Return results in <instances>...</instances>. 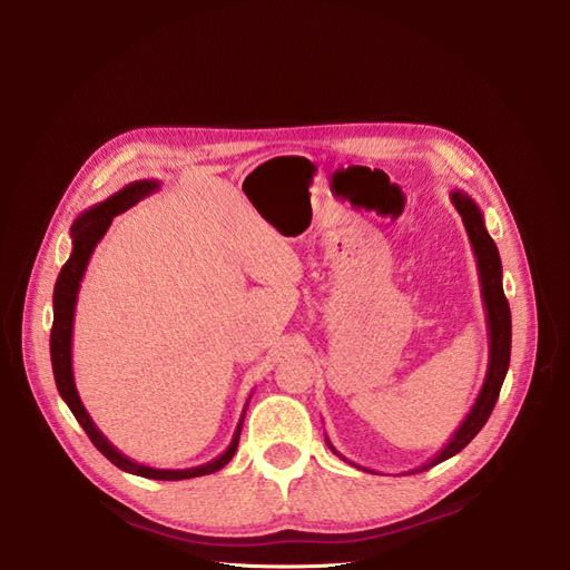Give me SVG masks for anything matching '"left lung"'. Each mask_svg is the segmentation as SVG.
Instances as JSON below:
<instances>
[{
  "label": "left lung",
  "instance_id": "obj_1",
  "mask_svg": "<svg viewBox=\"0 0 570 570\" xmlns=\"http://www.w3.org/2000/svg\"><path fill=\"white\" fill-rule=\"evenodd\" d=\"M450 197L463 220L465 233H469L471 247L475 254L482 304H485V318H488L490 361H488L485 383H482L480 394H478L475 404L471 406L469 416L463 419V423L459 425L452 440L442 446V450L435 454V459H430L428 463L421 465V469L411 471V473L428 471V469H433V465L459 454L463 446L480 433V428L488 423L490 413L497 404V396H499V390H502V383H504L507 371H509V358H511V312H509V302L504 297V287H502V258H499L494 239L490 237V233L485 228V220H482L480 206L469 195H465L463 189H452ZM325 442L337 456H342L331 444V440L325 438Z\"/></svg>",
  "mask_w": 570,
  "mask_h": 570
}]
</instances>
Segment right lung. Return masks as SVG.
Returning a JSON list of instances; mask_svg holds the SVG:
<instances>
[{"label": "right lung", "mask_w": 570, "mask_h": 570, "mask_svg": "<svg viewBox=\"0 0 570 570\" xmlns=\"http://www.w3.org/2000/svg\"><path fill=\"white\" fill-rule=\"evenodd\" d=\"M154 189H159V180L130 183L124 189H118V193L111 195L109 199L95 204L92 209L82 212L76 218V223L71 226L73 249H71V256H68V262L61 266V273H59L57 285H55V323H51V335H49V354H51V371H55V381H57V390L61 394V400L68 404V409L73 411L76 421L82 425V430L88 433V438L92 440V444L101 454H105L114 465H118L120 471L132 473V475H142V478H151V480H187V478L216 473L235 456L237 442H239V430H243V421H245V411H243V416H239V423L235 428V435L228 444V450L220 456H216L214 461L195 465V469H183V471L149 469V465L137 463V461L128 459L126 454H120L116 446L99 433V428L90 419L88 409H85L80 402V394H78L76 381H73V358H71L73 316H76L78 289H80L85 268H88L90 256H92L95 247L99 245V239L105 237V233L109 230L114 216L124 214L126 209H130L132 204L151 195Z\"/></svg>", "instance_id": "1"}]
</instances>
